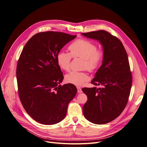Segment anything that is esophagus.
<instances>
[{"mask_svg": "<svg viewBox=\"0 0 147 147\" xmlns=\"http://www.w3.org/2000/svg\"><path fill=\"white\" fill-rule=\"evenodd\" d=\"M77 89H78V93H82V89H81L80 87L77 86Z\"/></svg>", "mask_w": 147, "mask_h": 147, "instance_id": "1", "label": "esophagus"}]
</instances>
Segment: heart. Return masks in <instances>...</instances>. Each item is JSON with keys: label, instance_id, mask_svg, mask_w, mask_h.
Masks as SVG:
<instances>
[{"label": "heart", "instance_id": "heart-1", "mask_svg": "<svg viewBox=\"0 0 147 147\" xmlns=\"http://www.w3.org/2000/svg\"><path fill=\"white\" fill-rule=\"evenodd\" d=\"M68 49L70 53L59 51L57 56L58 64L63 70H69L72 57L83 59L82 68L90 72L95 71L102 63L104 51L91 41L80 38L69 45ZM65 79L68 83L80 86L89 80V76L86 71H73L65 75Z\"/></svg>", "mask_w": 147, "mask_h": 147}]
</instances>
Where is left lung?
I'll list each match as a JSON object with an SVG mask.
<instances>
[{"instance_id":"1","label":"left lung","mask_w":147,"mask_h":147,"mask_svg":"<svg viewBox=\"0 0 147 147\" xmlns=\"http://www.w3.org/2000/svg\"><path fill=\"white\" fill-rule=\"evenodd\" d=\"M82 34L98 40L104 52L102 64L91 81L95 86L82 89L88 96L83 115L95 124H106L119 117L128 102L132 76L127 52L119 38L107 31Z\"/></svg>"}]
</instances>
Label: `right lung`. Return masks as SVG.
<instances>
[{
    "label": "right lung",
    "mask_w": 147,
    "mask_h": 147,
    "mask_svg": "<svg viewBox=\"0 0 147 147\" xmlns=\"http://www.w3.org/2000/svg\"><path fill=\"white\" fill-rule=\"evenodd\" d=\"M77 36L46 32L34 34L23 48L17 66L18 95L26 111L43 125H54L65 117L68 105L77 94L64 79L57 56Z\"/></svg>",
    "instance_id": "add662e5"
}]
</instances>
